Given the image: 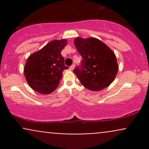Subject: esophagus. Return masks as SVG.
<instances>
[{
	"label": "esophagus",
	"mask_w": 149,
	"mask_h": 149,
	"mask_svg": "<svg viewBox=\"0 0 149 149\" xmlns=\"http://www.w3.org/2000/svg\"><path fill=\"white\" fill-rule=\"evenodd\" d=\"M75 69V65L74 64H73V65H71V66H70V69L71 70V71H73V69Z\"/></svg>",
	"instance_id": "obj_1"
}]
</instances>
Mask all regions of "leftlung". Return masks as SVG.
Here are the masks:
<instances>
[{"instance_id": "obj_1", "label": "left lung", "mask_w": 149, "mask_h": 149, "mask_svg": "<svg viewBox=\"0 0 149 149\" xmlns=\"http://www.w3.org/2000/svg\"><path fill=\"white\" fill-rule=\"evenodd\" d=\"M74 45L83 57L81 66L73 71L80 83L92 91H100L111 84L118 71L112 49L93 37H77Z\"/></svg>"}]
</instances>
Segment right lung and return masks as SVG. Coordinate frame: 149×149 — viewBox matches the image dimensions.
Instances as JSON below:
<instances>
[{
  "mask_svg": "<svg viewBox=\"0 0 149 149\" xmlns=\"http://www.w3.org/2000/svg\"><path fill=\"white\" fill-rule=\"evenodd\" d=\"M67 40H54L28 57L24 69L26 80L33 90L42 95L52 93L59 84L64 70V58L61 54Z\"/></svg>",
  "mask_w": 149,
  "mask_h": 149,
  "instance_id": "right-lung-1",
  "label": "right lung"
}]
</instances>
